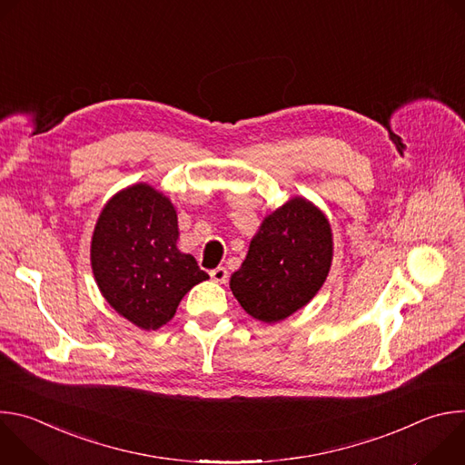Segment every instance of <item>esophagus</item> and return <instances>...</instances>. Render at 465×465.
I'll return each instance as SVG.
<instances>
[{
    "mask_svg": "<svg viewBox=\"0 0 465 465\" xmlns=\"http://www.w3.org/2000/svg\"><path fill=\"white\" fill-rule=\"evenodd\" d=\"M210 276H212V280H213L215 283H226V282H228V271H226L224 267L213 269V271L210 272Z\"/></svg>",
    "mask_w": 465,
    "mask_h": 465,
    "instance_id": "34e87169",
    "label": "esophagus"
}]
</instances>
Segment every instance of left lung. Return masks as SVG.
I'll return each instance as SVG.
<instances>
[{"label": "left lung", "mask_w": 465, "mask_h": 465, "mask_svg": "<svg viewBox=\"0 0 465 465\" xmlns=\"http://www.w3.org/2000/svg\"><path fill=\"white\" fill-rule=\"evenodd\" d=\"M333 262V230L325 213L292 196L262 219L230 289L255 320L276 323L305 307Z\"/></svg>", "instance_id": "obj_1"}]
</instances>
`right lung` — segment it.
Segmentation results:
<instances>
[{"label": "right lung", "instance_id": "right-lung-1", "mask_svg": "<svg viewBox=\"0 0 465 465\" xmlns=\"http://www.w3.org/2000/svg\"><path fill=\"white\" fill-rule=\"evenodd\" d=\"M178 217L171 198L140 182L117 191L99 213L90 261L110 307L145 331H156L182 298L210 276L178 250Z\"/></svg>", "mask_w": 465, "mask_h": 465}]
</instances>
